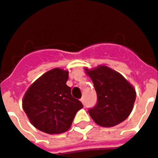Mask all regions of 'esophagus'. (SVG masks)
<instances>
[{"label": "esophagus", "mask_w": 158, "mask_h": 158, "mask_svg": "<svg viewBox=\"0 0 158 158\" xmlns=\"http://www.w3.org/2000/svg\"><path fill=\"white\" fill-rule=\"evenodd\" d=\"M80 100H81V102L83 103V105H85V97H82V98L80 99Z\"/></svg>", "instance_id": "34e87169"}]
</instances>
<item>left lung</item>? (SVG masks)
Returning <instances> with one entry per match:
<instances>
[{
    "mask_svg": "<svg viewBox=\"0 0 158 158\" xmlns=\"http://www.w3.org/2000/svg\"><path fill=\"white\" fill-rule=\"evenodd\" d=\"M97 94V103L89 113L99 126L111 127L127 119L132 110L135 91L127 79L106 66L86 69Z\"/></svg>",
    "mask_w": 158,
    "mask_h": 158,
    "instance_id": "left-lung-1",
    "label": "left lung"
}]
</instances>
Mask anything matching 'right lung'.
Returning a JSON list of instances; mask_svg holds the SVG:
<instances>
[{"instance_id": "1", "label": "right lung", "mask_w": 158, "mask_h": 158, "mask_svg": "<svg viewBox=\"0 0 158 158\" xmlns=\"http://www.w3.org/2000/svg\"><path fill=\"white\" fill-rule=\"evenodd\" d=\"M69 72L53 69L29 87L23 100L24 111L37 129L59 134L69 129L76 113L84 106L66 85Z\"/></svg>"}]
</instances>
